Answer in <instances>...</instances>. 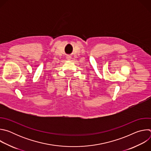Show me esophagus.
Instances as JSON below:
<instances>
[{"label":"esophagus","instance_id":"34e87169","mask_svg":"<svg viewBox=\"0 0 151 151\" xmlns=\"http://www.w3.org/2000/svg\"><path fill=\"white\" fill-rule=\"evenodd\" d=\"M71 58H72V57H71L70 56H69V55H68V56L66 57V59H67L68 60H70Z\"/></svg>","mask_w":151,"mask_h":151}]
</instances>
